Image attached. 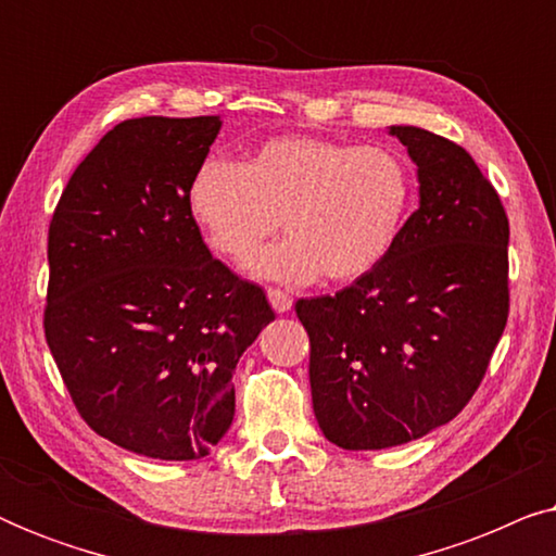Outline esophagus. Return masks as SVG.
I'll use <instances>...</instances> for the list:
<instances>
[{
  "label": "esophagus",
  "mask_w": 556,
  "mask_h": 556,
  "mask_svg": "<svg viewBox=\"0 0 556 556\" xmlns=\"http://www.w3.org/2000/svg\"><path fill=\"white\" fill-rule=\"evenodd\" d=\"M268 301L273 311H278V314H286V311H291L293 306V299L288 295L286 291H280V288H268Z\"/></svg>",
  "instance_id": "34e87169"
}]
</instances>
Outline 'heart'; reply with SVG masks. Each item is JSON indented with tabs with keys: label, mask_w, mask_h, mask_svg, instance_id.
Instances as JSON below:
<instances>
[{
	"label": "heart",
	"mask_w": 556,
	"mask_h": 556,
	"mask_svg": "<svg viewBox=\"0 0 556 556\" xmlns=\"http://www.w3.org/2000/svg\"><path fill=\"white\" fill-rule=\"evenodd\" d=\"M413 202L405 154L324 136H276L245 164L210 156L189 181V210L227 263L248 265L283 219L291 238L261 257L257 273L293 283L369 276L397 245Z\"/></svg>",
	"instance_id": "1"
}]
</instances>
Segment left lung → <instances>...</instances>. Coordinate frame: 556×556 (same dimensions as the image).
Returning a JSON list of instances; mask_svg holds the SVG:
<instances>
[{"mask_svg": "<svg viewBox=\"0 0 556 556\" xmlns=\"http://www.w3.org/2000/svg\"><path fill=\"white\" fill-rule=\"evenodd\" d=\"M417 164L420 207L369 276L295 303L311 341L318 428L382 451L451 422L473 397L508 318V217L473 156L392 126Z\"/></svg>", "mask_w": 556, "mask_h": 556, "instance_id": "1", "label": "left lung"}]
</instances>
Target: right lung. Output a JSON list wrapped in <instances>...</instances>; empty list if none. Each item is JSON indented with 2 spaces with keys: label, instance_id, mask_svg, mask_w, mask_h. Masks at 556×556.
Segmentation results:
<instances>
[{
  "label": "right lung",
  "instance_id": "obj_1",
  "mask_svg": "<svg viewBox=\"0 0 556 556\" xmlns=\"http://www.w3.org/2000/svg\"><path fill=\"white\" fill-rule=\"evenodd\" d=\"M217 116L128 118L83 159L48 232L45 339L98 435L197 460L235 415L232 371L273 314L263 288L210 255L189 181Z\"/></svg>",
  "mask_w": 556,
  "mask_h": 556
}]
</instances>
